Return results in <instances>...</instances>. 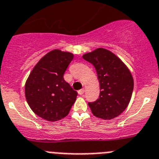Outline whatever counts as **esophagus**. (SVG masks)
I'll return each mask as SVG.
<instances>
[{"label": "esophagus", "mask_w": 159, "mask_h": 159, "mask_svg": "<svg viewBox=\"0 0 159 159\" xmlns=\"http://www.w3.org/2000/svg\"><path fill=\"white\" fill-rule=\"evenodd\" d=\"M78 94L79 95H82L83 93H84V89H80V90H78Z\"/></svg>", "instance_id": "esophagus-1"}]
</instances>
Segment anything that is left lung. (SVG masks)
<instances>
[{
	"label": "left lung",
	"mask_w": 159,
	"mask_h": 159,
	"mask_svg": "<svg viewBox=\"0 0 159 159\" xmlns=\"http://www.w3.org/2000/svg\"><path fill=\"white\" fill-rule=\"evenodd\" d=\"M82 57L96 68L101 90L99 99L89 103L92 113L105 120L116 118L128 107L133 94L134 83L129 70L105 48H97Z\"/></svg>",
	"instance_id": "obj_1"
}]
</instances>
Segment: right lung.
<instances>
[{
    "mask_svg": "<svg viewBox=\"0 0 159 159\" xmlns=\"http://www.w3.org/2000/svg\"><path fill=\"white\" fill-rule=\"evenodd\" d=\"M74 55L55 49L41 58L25 84L26 101L34 112L48 121L69 114L78 93L63 78Z\"/></svg>",
    "mask_w": 159,
    "mask_h": 159,
    "instance_id": "1",
    "label": "right lung"
}]
</instances>
